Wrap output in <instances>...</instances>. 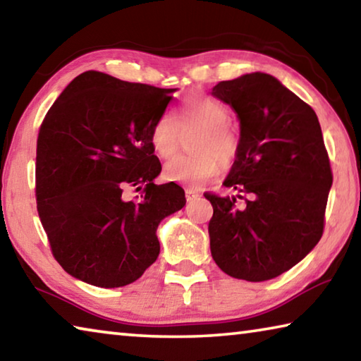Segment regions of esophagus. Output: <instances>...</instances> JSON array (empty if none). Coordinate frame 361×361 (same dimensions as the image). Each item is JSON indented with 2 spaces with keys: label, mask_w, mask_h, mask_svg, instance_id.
I'll use <instances>...</instances> for the list:
<instances>
[{
  "label": "esophagus",
  "mask_w": 361,
  "mask_h": 361,
  "mask_svg": "<svg viewBox=\"0 0 361 361\" xmlns=\"http://www.w3.org/2000/svg\"><path fill=\"white\" fill-rule=\"evenodd\" d=\"M199 197V192L194 191V189H186V200L188 202H192V200H195Z\"/></svg>",
  "instance_id": "esophagus-1"
}]
</instances>
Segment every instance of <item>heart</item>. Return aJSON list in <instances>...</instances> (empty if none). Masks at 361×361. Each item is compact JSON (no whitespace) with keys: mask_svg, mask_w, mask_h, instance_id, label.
<instances>
[{"mask_svg":"<svg viewBox=\"0 0 361 361\" xmlns=\"http://www.w3.org/2000/svg\"><path fill=\"white\" fill-rule=\"evenodd\" d=\"M229 108L207 94L186 97L176 118L164 113L149 130V143L159 157L176 151L181 130L197 129L191 143L194 154L173 156L164 166V178L188 186H202L229 167L240 149V137L229 124Z\"/></svg>","mask_w":361,"mask_h":361,"instance_id":"1","label":"heart"}]
</instances>
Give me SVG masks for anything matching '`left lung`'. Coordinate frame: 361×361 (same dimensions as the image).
I'll list each match as a JSON object with an SVG mask.
<instances>
[{
	"instance_id": "8db88e82",
	"label": "left lung",
	"mask_w": 361,
	"mask_h": 361,
	"mask_svg": "<svg viewBox=\"0 0 361 361\" xmlns=\"http://www.w3.org/2000/svg\"><path fill=\"white\" fill-rule=\"evenodd\" d=\"M212 94L240 121V149L223 183L237 195L204 194L213 207L212 256L231 277L264 282L322 239L333 173L320 122L266 73L221 81Z\"/></svg>"
}]
</instances>
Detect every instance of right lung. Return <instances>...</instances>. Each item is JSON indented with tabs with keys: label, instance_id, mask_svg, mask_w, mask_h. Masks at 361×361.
I'll return each instance as SVG.
<instances>
[{
	"label": "right lung",
	"instance_id": "right-lung-1",
	"mask_svg": "<svg viewBox=\"0 0 361 361\" xmlns=\"http://www.w3.org/2000/svg\"><path fill=\"white\" fill-rule=\"evenodd\" d=\"M175 90L85 71L42 121L36 207L54 258L75 279L119 288L157 259L159 223L186 204L173 181L154 185L162 167L149 143ZM132 187L142 194L129 200Z\"/></svg>",
	"mask_w": 361,
	"mask_h": 361
}]
</instances>
